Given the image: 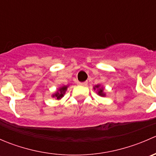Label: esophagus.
Returning <instances> with one entry per match:
<instances>
[{"label":"esophagus","mask_w":156,"mask_h":156,"mask_svg":"<svg viewBox=\"0 0 156 156\" xmlns=\"http://www.w3.org/2000/svg\"><path fill=\"white\" fill-rule=\"evenodd\" d=\"M78 84H79V85H81V86H86L87 84V82H79V81H78Z\"/></svg>","instance_id":"obj_1"}]
</instances>
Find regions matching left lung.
<instances>
[{
	"label": "left lung",
	"instance_id": "8db88e82",
	"mask_svg": "<svg viewBox=\"0 0 156 156\" xmlns=\"http://www.w3.org/2000/svg\"><path fill=\"white\" fill-rule=\"evenodd\" d=\"M94 90H97V94L100 97H106V93L104 92V87L100 84H97L94 87Z\"/></svg>",
	"mask_w": 156,
	"mask_h": 156
}]
</instances>
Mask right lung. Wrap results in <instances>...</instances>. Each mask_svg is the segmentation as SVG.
Instances as JSON below:
<instances>
[{
	"instance_id": "obj_1",
	"label": "right lung",
	"mask_w": 156,
	"mask_h": 156,
	"mask_svg": "<svg viewBox=\"0 0 156 156\" xmlns=\"http://www.w3.org/2000/svg\"><path fill=\"white\" fill-rule=\"evenodd\" d=\"M68 87L69 85H64L62 86V87H59V89H58L54 94H52V97H53V98H55L57 100H61V99L64 97V95H65Z\"/></svg>"
}]
</instances>
